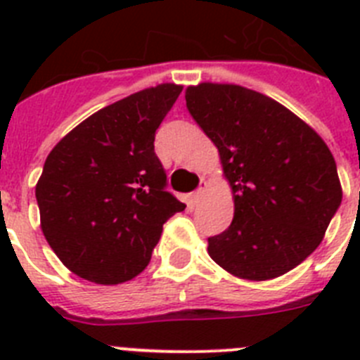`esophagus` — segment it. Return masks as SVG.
Masks as SVG:
<instances>
[{
    "instance_id": "obj_1",
    "label": "esophagus",
    "mask_w": 360,
    "mask_h": 360,
    "mask_svg": "<svg viewBox=\"0 0 360 360\" xmlns=\"http://www.w3.org/2000/svg\"><path fill=\"white\" fill-rule=\"evenodd\" d=\"M203 189H205V182L200 184L198 189L193 191V193H191L189 198H187V200H189V205H191V207H195L196 203L200 202V198H202V195H203Z\"/></svg>"
}]
</instances>
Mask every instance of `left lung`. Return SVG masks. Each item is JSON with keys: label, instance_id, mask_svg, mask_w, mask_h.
I'll return each instance as SVG.
<instances>
[{"label": "left lung", "instance_id": "obj_1", "mask_svg": "<svg viewBox=\"0 0 360 360\" xmlns=\"http://www.w3.org/2000/svg\"><path fill=\"white\" fill-rule=\"evenodd\" d=\"M186 104L234 193L232 224L209 238V256L243 279L287 274L319 247L341 205L328 146L290 110L243 86H189Z\"/></svg>", "mask_w": 360, "mask_h": 360}]
</instances>
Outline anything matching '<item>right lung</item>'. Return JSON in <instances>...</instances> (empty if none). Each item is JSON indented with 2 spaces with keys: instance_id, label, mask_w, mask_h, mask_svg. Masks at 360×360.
Masks as SVG:
<instances>
[{
  "instance_id": "1",
  "label": "right lung",
  "mask_w": 360,
  "mask_h": 360,
  "mask_svg": "<svg viewBox=\"0 0 360 360\" xmlns=\"http://www.w3.org/2000/svg\"><path fill=\"white\" fill-rule=\"evenodd\" d=\"M182 86L158 84L98 110L44 162L41 229L57 257L88 281L117 285L148 266L162 227L186 209L167 187L155 133Z\"/></svg>"
}]
</instances>
